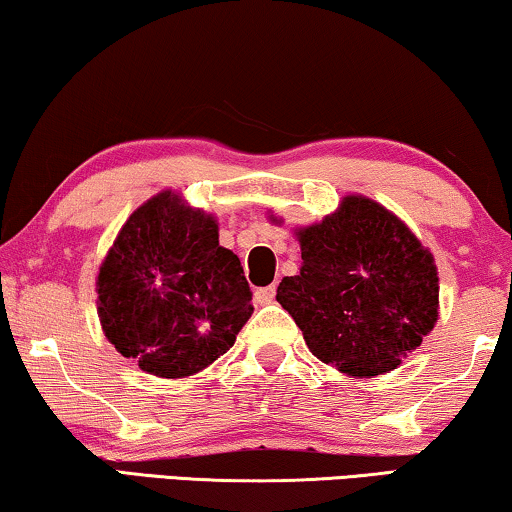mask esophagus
<instances>
[{
	"label": "esophagus",
	"instance_id": "esophagus-1",
	"mask_svg": "<svg viewBox=\"0 0 512 512\" xmlns=\"http://www.w3.org/2000/svg\"><path fill=\"white\" fill-rule=\"evenodd\" d=\"M274 293H277V288H274V286L256 288V293H254L256 305H270V302L274 300Z\"/></svg>",
	"mask_w": 512,
	"mask_h": 512
}]
</instances>
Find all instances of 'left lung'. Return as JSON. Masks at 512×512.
<instances>
[{
    "label": "left lung",
    "mask_w": 512,
    "mask_h": 512,
    "mask_svg": "<svg viewBox=\"0 0 512 512\" xmlns=\"http://www.w3.org/2000/svg\"><path fill=\"white\" fill-rule=\"evenodd\" d=\"M272 224H281L270 214ZM302 265L277 302L309 351L353 379L397 369L439 321L432 251L388 207L348 194L321 221L295 228Z\"/></svg>",
    "instance_id": "1"
}]
</instances>
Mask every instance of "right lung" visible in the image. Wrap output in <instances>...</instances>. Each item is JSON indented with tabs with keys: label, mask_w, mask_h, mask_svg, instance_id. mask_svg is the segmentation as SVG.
Masks as SVG:
<instances>
[{
	"label": "right lung",
	"mask_w": 512,
	"mask_h": 512,
	"mask_svg": "<svg viewBox=\"0 0 512 512\" xmlns=\"http://www.w3.org/2000/svg\"><path fill=\"white\" fill-rule=\"evenodd\" d=\"M251 311L240 258L219 244L217 217L170 189L133 210L96 274L103 335L159 379L210 367Z\"/></svg>",
	"instance_id": "obj_1"
}]
</instances>
